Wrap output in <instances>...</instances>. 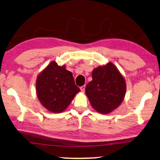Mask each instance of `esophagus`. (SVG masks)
<instances>
[{"instance_id":"34e87169","label":"esophagus","mask_w":160,"mask_h":160,"mask_svg":"<svg viewBox=\"0 0 160 160\" xmlns=\"http://www.w3.org/2000/svg\"><path fill=\"white\" fill-rule=\"evenodd\" d=\"M80 89H81V91L83 92L84 91H85L86 86H85V85H83V86H81V87H80Z\"/></svg>"}]
</instances>
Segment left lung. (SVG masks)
Masks as SVG:
<instances>
[{"instance_id":"1","label":"left lung","mask_w":160,"mask_h":160,"mask_svg":"<svg viewBox=\"0 0 160 160\" xmlns=\"http://www.w3.org/2000/svg\"><path fill=\"white\" fill-rule=\"evenodd\" d=\"M86 94L92 107L102 113H108L122 103L126 92L124 77L113 63L99 66L92 72Z\"/></svg>"}]
</instances>
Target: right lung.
Here are the masks:
<instances>
[{
    "mask_svg": "<svg viewBox=\"0 0 160 160\" xmlns=\"http://www.w3.org/2000/svg\"><path fill=\"white\" fill-rule=\"evenodd\" d=\"M36 91L39 100L47 110L61 113L80 89L75 85L72 72L66 70L65 65L58 66L52 61L38 76Z\"/></svg>",
    "mask_w": 160,
    "mask_h": 160,
    "instance_id": "1",
    "label": "right lung"
}]
</instances>
